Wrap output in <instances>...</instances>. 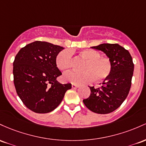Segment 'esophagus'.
<instances>
[{"label": "esophagus", "instance_id": "obj_1", "mask_svg": "<svg viewBox=\"0 0 146 146\" xmlns=\"http://www.w3.org/2000/svg\"><path fill=\"white\" fill-rule=\"evenodd\" d=\"M78 87H79L78 85H75V84L72 85V89H76V88H78Z\"/></svg>", "mask_w": 146, "mask_h": 146}]
</instances>
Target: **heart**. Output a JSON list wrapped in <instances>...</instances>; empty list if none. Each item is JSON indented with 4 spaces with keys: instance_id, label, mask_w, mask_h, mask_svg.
<instances>
[{
    "instance_id": "heart-1",
    "label": "heart",
    "mask_w": 146,
    "mask_h": 146,
    "mask_svg": "<svg viewBox=\"0 0 146 146\" xmlns=\"http://www.w3.org/2000/svg\"><path fill=\"white\" fill-rule=\"evenodd\" d=\"M81 54L86 61L81 66L82 71H69L63 74L65 81L74 84H82L91 81H95L106 79L110 74L112 65L108 58L101 57L100 54L92 49H86L81 51ZM72 54L68 50L60 52L56 58V64L60 70H67L71 68Z\"/></svg>"
}]
</instances>
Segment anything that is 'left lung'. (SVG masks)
<instances>
[{"instance_id":"8db88e82","label":"left lung","mask_w":146,"mask_h":146,"mask_svg":"<svg viewBox=\"0 0 146 146\" xmlns=\"http://www.w3.org/2000/svg\"><path fill=\"white\" fill-rule=\"evenodd\" d=\"M92 48L106 54L110 60L112 70L101 88L90 87V95L83 101L92 112L108 114L117 110L127 96L133 76L134 63L130 52L117 43H103Z\"/></svg>"}]
</instances>
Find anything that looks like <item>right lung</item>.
Returning a JSON list of instances; mask_svg holds the SVG:
<instances>
[{"label": "right lung", "instance_id": "right-lung-1", "mask_svg": "<svg viewBox=\"0 0 146 146\" xmlns=\"http://www.w3.org/2000/svg\"><path fill=\"white\" fill-rule=\"evenodd\" d=\"M63 47L45 41H34L21 48L13 63L14 83L25 106L33 112L45 114L56 108L71 83L56 80L62 73L56 58Z\"/></svg>", "mask_w": 146, "mask_h": 146}]
</instances>
